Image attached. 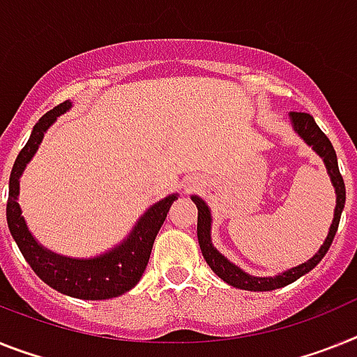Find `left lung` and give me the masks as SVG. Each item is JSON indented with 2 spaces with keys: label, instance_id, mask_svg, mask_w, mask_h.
<instances>
[{
  "label": "left lung",
  "instance_id": "obj_1",
  "mask_svg": "<svg viewBox=\"0 0 357 357\" xmlns=\"http://www.w3.org/2000/svg\"><path fill=\"white\" fill-rule=\"evenodd\" d=\"M290 119L294 123L296 132L303 137L308 145H312L314 151L321 155L323 161L326 165V170L331 174L332 183H334V188H336L337 194V203H336V212H334V221L331 225V232L326 236L325 243L321 245L319 252L308 259L303 265L294 266L290 271L283 272V274L275 275V278H252V275L245 274L241 268H238L236 265L225 259L211 243V212H208V206L205 205L203 199L194 196L192 202L196 203L197 206V241H199V247H202L203 257L205 261L208 263L212 271L220 275L221 280L227 281L229 285L236 287V289H243V290H254V292H266V290H275L281 289V287L290 285L292 281L299 280L301 275L307 274L321 261L325 254L328 252L332 241H334V236L337 232V227H340L341 220V212H343V206H345V181H343V176L340 172V167H337V155L334 146H332L331 139L325 136L321 128L317 127V123L314 121V118L307 112H290Z\"/></svg>",
  "mask_w": 357,
  "mask_h": 357
}]
</instances>
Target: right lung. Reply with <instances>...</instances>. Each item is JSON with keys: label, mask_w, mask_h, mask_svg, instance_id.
Returning <instances> with one entry per match:
<instances>
[{"label": "right lung", "mask_w": 357, "mask_h": 357, "mask_svg": "<svg viewBox=\"0 0 357 357\" xmlns=\"http://www.w3.org/2000/svg\"><path fill=\"white\" fill-rule=\"evenodd\" d=\"M70 109V101H63L58 107L45 114L32 128L26 145L17 154L8 181V202H7V223L12 238L16 239L21 254L32 271L40 275L49 287L61 294L79 299H109L125 294L127 290L136 285L145 272L146 263L152 252L154 239L160 232L167 212L178 196L165 197L145 212L137 221L130 236L125 243L116 247L112 252L103 254L94 259H72V257L56 256L45 250L26 229L25 220L21 218V208L17 205L20 194V176L25 165L32 160L38 151L45 130L56 121L59 114Z\"/></svg>", "instance_id": "obj_1"}]
</instances>
